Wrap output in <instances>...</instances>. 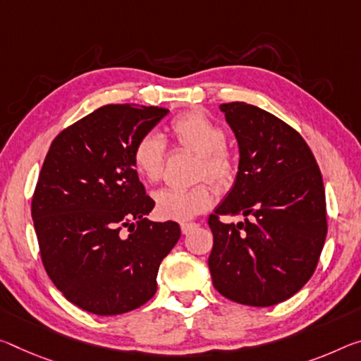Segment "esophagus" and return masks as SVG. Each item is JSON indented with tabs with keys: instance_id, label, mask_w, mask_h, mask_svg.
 Here are the masks:
<instances>
[{
	"instance_id": "obj_1",
	"label": "esophagus",
	"mask_w": 361,
	"mask_h": 361,
	"mask_svg": "<svg viewBox=\"0 0 361 361\" xmlns=\"http://www.w3.org/2000/svg\"><path fill=\"white\" fill-rule=\"evenodd\" d=\"M180 226H181V233L188 234V233H191L197 225H196V223H192V221H183Z\"/></svg>"
}]
</instances>
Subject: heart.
<instances>
[{"label": "heart", "mask_w": 361, "mask_h": 361, "mask_svg": "<svg viewBox=\"0 0 361 361\" xmlns=\"http://www.w3.org/2000/svg\"><path fill=\"white\" fill-rule=\"evenodd\" d=\"M167 133L178 147L197 154L196 180L207 178L216 188L233 185L238 175V157L225 145L226 135L219 123L199 111L176 116L167 127ZM167 147L154 133H145L131 149V162L141 178L157 181L164 173ZM212 190L205 183L186 188H164L154 194L156 212L165 220H190L202 214L212 204Z\"/></svg>", "instance_id": "1"}]
</instances>
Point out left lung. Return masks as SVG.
Returning <instances> with one entry per match:
<instances>
[{
  "label": "left lung",
  "mask_w": 361,
  "mask_h": 361,
  "mask_svg": "<svg viewBox=\"0 0 361 361\" xmlns=\"http://www.w3.org/2000/svg\"><path fill=\"white\" fill-rule=\"evenodd\" d=\"M220 109L241 159L233 190L209 216L212 283L238 304L276 305L317 270L328 233L322 171L299 131L281 118L239 101ZM223 214L246 220L223 224Z\"/></svg>",
  "instance_id": "1"
}]
</instances>
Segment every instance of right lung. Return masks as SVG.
<instances>
[{
	"label": "right lung",
	"instance_id": "obj_1",
	"mask_svg": "<svg viewBox=\"0 0 361 361\" xmlns=\"http://www.w3.org/2000/svg\"><path fill=\"white\" fill-rule=\"evenodd\" d=\"M167 114L102 106L62 130L44 157L32 197L39 255L56 288L85 312L107 317L145 305L181 236L176 221L145 219L154 201L131 162L136 140Z\"/></svg>",
	"mask_w": 361,
	"mask_h": 361
}]
</instances>
